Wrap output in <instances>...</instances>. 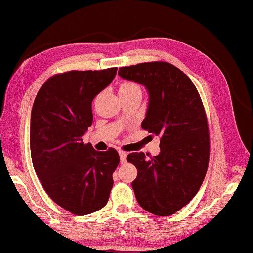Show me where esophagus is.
<instances>
[{
    "label": "esophagus",
    "instance_id": "34e87169",
    "mask_svg": "<svg viewBox=\"0 0 253 253\" xmlns=\"http://www.w3.org/2000/svg\"><path fill=\"white\" fill-rule=\"evenodd\" d=\"M119 154H120V158H121V163H122V164L126 163V156H127L126 152H124V151H120V152H119Z\"/></svg>",
    "mask_w": 253,
    "mask_h": 253
}]
</instances>
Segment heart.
Segmentation results:
<instances>
[{
	"instance_id": "1",
	"label": "heart",
	"mask_w": 253,
	"mask_h": 253,
	"mask_svg": "<svg viewBox=\"0 0 253 253\" xmlns=\"http://www.w3.org/2000/svg\"><path fill=\"white\" fill-rule=\"evenodd\" d=\"M119 91H120V96H126V95H130V93L133 92H141V88L138 84L133 83V82H123V83L120 84L119 87Z\"/></svg>"
}]
</instances>
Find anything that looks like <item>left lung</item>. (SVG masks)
Here are the masks:
<instances>
[{"label": "left lung", "mask_w": 253, "mask_h": 253, "mask_svg": "<svg viewBox=\"0 0 253 253\" xmlns=\"http://www.w3.org/2000/svg\"><path fill=\"white\" fill-rule=\"evenodd\" d=\"M119 74L146 88L149 105L141 126L161 137L158 155L127 156L138 170L134 195L149 212L171 215L196 195L208 169L209 129L202 99L189 76L171 63H139L120 68Z\"/></svg>", "instance_id": "1"}]
</instances>
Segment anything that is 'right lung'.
Listing matches in <instances>:
<instances>
[{
  "instance_id": "obj_1",
  "label": "right lung",
  "mask_w": 253,
  "mask_h": 253,
  "mask_svg": "<svg viewBox=\"0 0 253 253\" xmlns=\"http://www.w3.org/2000/svg\"><path fill=\"white\" fill-rule=\"evenodd\" d=\"M116 71L56 74L40 88L33 103L30 150L35 173L52 201L76 215L103 208L113 186L117 151L98 152L82 137L92 124L93 98L113 81Z\"/></svg>"
}]
</instances>
